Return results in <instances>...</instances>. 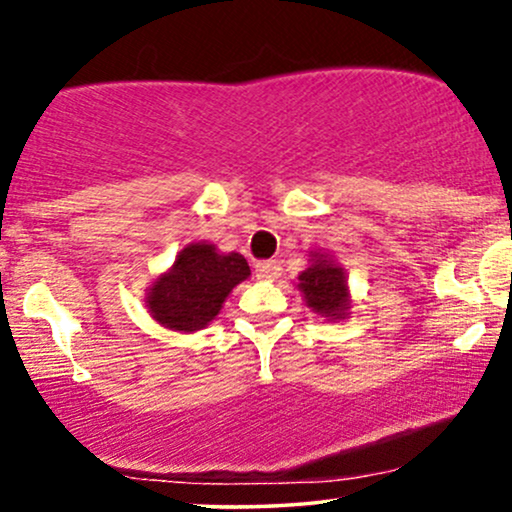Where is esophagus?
Returning a JSON list of instances; mask_svg holds the SVG:
<instances>
[{
	"instance_id": "esophagus-1",
	"label": "esophagus",
	"mask_w": 512,
	"mask_h": 512,
	"mask_svg": "<svg viewBox=\"0 0 512 512\" xmlns=\"http://www.w3.org/2000/svg\"><path fill=\"white\" fill-rule=\"evenodd\" d=\"M279 263L277 261H261L256 263V277L258 279H277L279 277Z\"/></svg>"
}]
</instances>
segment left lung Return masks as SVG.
I'll use <instances>...</instances> for the list:
<instances>
[{
    "label": "left lung",
    "mask_w": 512,
    "mask_h": 512,
    "mask_svg": "<svg viewBox=\"0 0 512 512\" xmlns=\"http://www.w3.org/2000/svg\"><path fill=\"white\" fill-rule=\"evenodd\" d=\"M310 261V268L298 275V289L307 307H312V312L328 321L345 319L352 305L345 270L331 256L319 254V251H314Z\"/></svg>",
    "instance_id": "left-lung-1"
}]
</instances>
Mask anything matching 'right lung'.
Segmentation results:
<instances>
[{"label":"right lung","instance_id":"add662e5","mask_svg":"<svg viewBox=\"0 0 512 512\" xmlns=\"http://www.w3.org/2000/svg\"><path fill=\"white\" fill-rule=\"evenodd\" d=\"M249 275L242 254H219L209 242L186 244L172 268L151 284L146 307L170 331H200L219 314L228 293Z\"/></svg>","mask_w":512,"mask_h":512}]
</instances>
